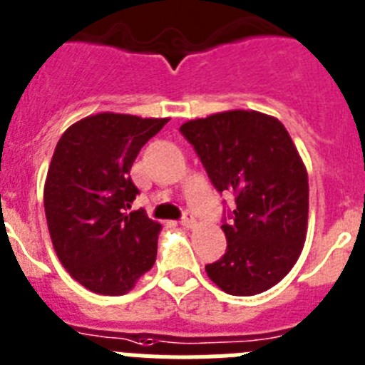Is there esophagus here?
Here are the masks:
<instances>
[{"mask_svg":"<svg viewBox=\"0 0 365 365\" xmlns=\"http://www.w3.org/2000/svg\"><path fill=\"white\" fill-rule=\"evenodd\" d=\"M195 223H196L195 216L189 215V212H185V215H183V218H182V225H183V227H187V229L195 227Z\"/></svg>","mask_w":365,"mask_h":365,"instance_id":"esophagus-1","label":"esophagus"}]
</instances>
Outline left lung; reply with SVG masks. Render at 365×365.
<instances>
[{
  "mask_svg": "<svg viewBox=\"0 0 365 365\" xmlns=\"http://www.w3.org/2000/svg\"><path fill=\"white\" fill-rule=\"evenodd\" d=\"M180 133L195 147L220 192L235 195L223 215L225 255L207 277L235 297L277 285L304 249L309 212L307 170L282 121L256 110L190 120Z\"/></svg>",
  "mask_w": 365,
  "mask_h": 365,
  "instance_id": "left-lung-1",
  "label": "left lung"
}]
</instances>
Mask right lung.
<instances>
[{
	"label": "right lung",
	"instance_id": "1",
	"mask_svg": "<svg viewBox=\"0 0 365 365\" xmlns=\"http://www.w3.org/2000/svg\"><path fill=\"white\" fill-rule=\"evenodd\" d=\"M169 118L100 113L76 121L56 145L43 190L54 251L83 287L120 297L156 262L158 222L129 212L140 192L129 173Z\"/></svg>",
	"mask_w": 365,
	"mask_h": 365
}]
</instances>
